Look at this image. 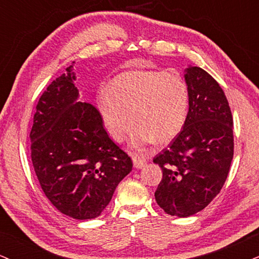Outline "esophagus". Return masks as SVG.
Here are the masks:
<instances>
[{
	"label": "esophagus",
	"mask_w": 259,
	"mask_h": 259,
	"mask_svg": "<svg viewBox=\"0 0 259 259\" xmlns=\"http://www.w3.org/2000/svg\"><path fill=\"white\" fill-rule=\"evenodd\" d=\"M132 160H133V165H135L136 168H142V167H144L145 163H147V160L143 159L141 156H138V155H132Z\"/></svg>",
	"instance_id": "1"
}]
</instances>
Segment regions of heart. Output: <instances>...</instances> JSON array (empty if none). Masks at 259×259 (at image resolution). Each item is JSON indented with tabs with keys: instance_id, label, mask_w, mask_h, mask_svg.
Here are the masks:
<instances>
[{
	"instance_id": "heart-1",
	"label": "heart",
	"mask_w": 259,
	"mask_h": 259,
	"mask_svg": "<svg viewBox=\"0 0 259 259\" xmlns=\"http://www.w3.org/2000/svg\"><path fill=\"white\" fill-rule=\"evenodd\" d=\"M97 104L115 141H122L130 116L133 147L166 143L183 128L189 108V91L183 78L157 70H132L115 76L102 91ZM130 115H128V111Z\"/></svg>"
}]
</instances>
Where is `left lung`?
<instances>
[{
	"label": "left lung",
	"instance_id": "1",
	"mask_svg": "<svg viewBox=\"0 0 259 259\" xmlns=\"http://www.w3.org/2000/svg\"><path fill=\"white\" fill-rule=\"evenodd\" d=\"M187 120L168 147L154 157L162 169L155 200L167 214L189 217L220 194L234 155L233 115L226 94L208 72L185 70Z\"/></svg>",
	"mask_w": 259,
	"mask_h": 259
}]
</instances>
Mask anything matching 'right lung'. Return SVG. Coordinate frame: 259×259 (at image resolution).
<instances>
[{
  "instance_id": "1",
  "label": "right lung",
  "mask_w": 259,
  "mask_h": 259,
  "mask_svg": "<svg viewBox=\"0 0 259 259\" xmlns=\"http://www.w3.org/2000/svg\"><path fill=\"white\" fill-rule=\"evenodd\" d=\"M72 68L39 97L30 141L45 195L62 213L82 221L102 213L133 163L106 133L98 109L76 102Z\"/></svg>"
}]
</instances>
